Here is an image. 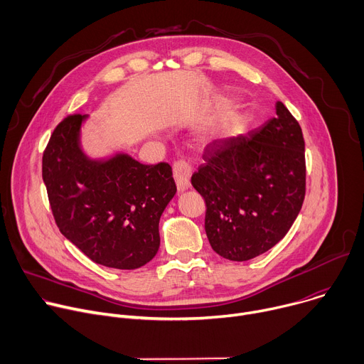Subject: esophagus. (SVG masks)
<instances>
[{"label": "esophagus", "instance_id": "esophagus-1", "mask_svg": "<svg viewBox=\"0 0 364 364\" xmlns=\"http://www.w3.org/2000/svg\"><path fill=\"white\" fill-rule=\"evenodd\" d=\"M174 180L177 184L178 193L186 191L190 187V176H191V167L184 161H177L173 167Z\"/></svg>", "mask_w": 364, "mask_h": 364}]
</instances>
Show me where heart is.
<instances>
[{"label":"heart","instance_id":"obj_1","mask_svg":"<svg viewBox=\"0 0 364 364\" xmlns=\"http://www.w3.org/2000/svg\"><path fill=\"white\" fill-rule=\"evenodd\" d=\"M232 127H233V121H232V119H228V121H225V122H222V124L219 125V131H220V132H228Z\"/></svg>","mask_w":364,"mask_h":364}]
</instances>
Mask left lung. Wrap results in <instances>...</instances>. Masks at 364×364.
<instances>
[{
    "label": "left lung",
    "mask_w": 364,
    "mask_h": 364,
    "mask_svg": "<svg viewBox=\"0 0 364 364\" xmlns=\"http://www.w3.org/2000/svg\"><path fill=\"white\" fill-rule=\"evenodd\" d=\"M304 151L301 127L282 102L265 125L205 148L191 184L205 201L204 229L218 255L243 262L284 239L305 196Z\"/></svg>",
    "instance_id": "obj_1"
}]
</instances>
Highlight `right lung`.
<instances>
[{
  "label": "right lung",
  "mask_w": 364,
  "mask_h": 364,
  "mask_svg": "<svg viewBox=\"0 0 364 364\" xmlns=\"http://www.w3.org/2000/svg\"><path fill=\"white\" fill-rule=\"evenodd\" d=\"M89 115H69L43 154V181L62 235L93 262L136 269L160 247L159 225L177 188L167 163L141 164L125 151L90 157Z\"/></svg>",
  "instance_id": "obj_1"
}]
</instances>
